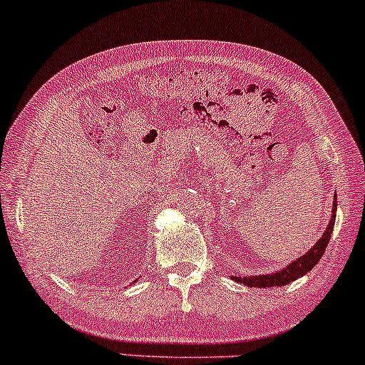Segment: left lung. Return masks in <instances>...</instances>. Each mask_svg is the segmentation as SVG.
I'll list each match as a JSON object with an SVG mask.
<instances>
[{
	"label": "left lung",
	"mask_w": 365,
	"mask_h": 365,
	"mask_svg": "<svg viewBox=\"0 0 365 365\" xmlns=\"http://www.w3.org/2000/svg\"><path fill=\"white\" fill-rule=\"evenodd\" d=\"M335 212H336V198L334 200V207H331V219L329 225H327L325 232L322 234V237L318 239L317 244H313L310 251H307L305 255L299 256L297 261L289 262L288 266L283 267L281 271H274L269 274H257V276H232V279L236 283H242L249 286V288H271V286H284L292 281L298 279L299 276L307 274L308 271H312L318 261L324 256L325 247L329 246V241L334 232L335 225Z\"/></svg>",
	"instance_id": "obj_1"
}]
</instances>
